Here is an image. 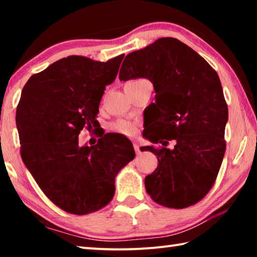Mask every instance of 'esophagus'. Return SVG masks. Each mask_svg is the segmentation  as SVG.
<instances>
[{
	"instance_id": "esophagus-1",
	"label": "esophagus",
	"mask_w": 257,
	"mask_h": 257,
	"mask_svg": "<svg viewBox=\"0 0 257 257\" xmlns=\"http://www.w3.org/2000/svg\"><path fill=\"white\" fill-rule=\"evenodd\" d=\"M134 149H135V152H136L137 155L141 154V149H139L138 143H134Z\"/></svg>"
}]
</instances>
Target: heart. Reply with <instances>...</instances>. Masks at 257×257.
<instances>
[{"label":"heart","instance_id":"heart-1","mask_svg":"<svg viewBox=\"0 0 257 257\" xmlns=\"http://www.w3.org/2000/svg\"><path fill=\"white\" fill-rule=\"evenodd\" d=\"M134 81H136V80H134ZM111 129L113 130V132L118 133L120 135H123V136H125V137H133L134 135L137 133L138 124L135 122H132V121L120 119V120H116L115 122H113L111 124Z\"/></svg>","mask_w":257,"mask_h":257}]
</instances>
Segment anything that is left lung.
Returning <instances> with one entry per match:
<instances>
[{"label":"left lung","mask_w":257,"mask_h":257,"mask_svg":"<svg viewBox=\"0 0 257 257\" xmlns=\"http://www.w3.org/2000/svg\"><path fill=\"white\" fill-rule=\"evenodd\" d=\"M136 78L153 82L155 103L145 137L162 144L144 147L159 161L145 178L147 194L165 207L194 205L214 185L225 152L228 105L220 78L197 52L172 37L125 56L119 79ZM170 140L173 150L166 149Z\"/></svg>","instance_id":"8db88e82"}]
</instances>
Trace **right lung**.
<instances>
[{"label":"right lung","instance_id":"right-lung-1","mask_svg":"<svg viewBox=\"0 0 257 257\" xmlns=\"http://www.w3.org/2000/svg\"><path fill=\"white\" fill-rule=\"evenodd\" d=\"M124 54L98 62L71 55L29 78L17 106L20 154L52 203L76 215L96 212L112 201L115 177L135 158L122 135H99L79 146L84 128L96 127L105 86L118 75Z\"/></svg>","mask_w":257,"mask_h":257}]
</instances>
